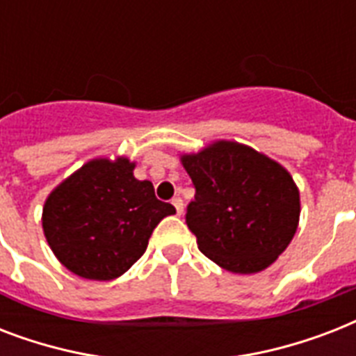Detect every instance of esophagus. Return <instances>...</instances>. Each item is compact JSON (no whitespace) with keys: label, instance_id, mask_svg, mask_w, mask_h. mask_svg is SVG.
<instances>
[{"label":"esophagus","instance_id":"1","mask_svg":"<svg viewBox=\"0 0 356 356\" xmlns=\"http://www.w3.org/2000/svg\"><path fill=\"white\" fill-rule=\"evenodd\" d=\"M172 205L175 207V211H177V214L181 216V214H183V200L177 195V197H173L172 200Z\"/></svg>","mask_w":356,"mask_h":356}]
</instances>
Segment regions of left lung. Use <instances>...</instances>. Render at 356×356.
<instances>
[{
  "label": "left lung",
  "instance_id": "obj_1",
  "mask_svg": "<svg viewBox=\"0 0 356 356\" xmlns=\"http://www.w3.org/2000/svg\"><path fill=\"white\" fill-rule=\"evenodd\" d=\"M183 166L195 188L186 225L205 257L233 273H257L288 248L299 222L290 173L236 142H216Z\"/></svg>",
  "mask_w": 356,
  "mask_h": 356
}]
</instances>
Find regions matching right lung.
Wrapping results in <instances>:
<instances>
[{
  "instance_id": "1",
  "label": "right lung",
  "mask_w": 356,
  "mask_h": 356,
  "mask_svg": "<svg viewBox=\"0 0 356 356\" xmlns=\"http://www.w3.org/2000/svg\"><path fill=\"white\" fill-rule=\"evenodd\" d=\"M127 159H97L53 190L44 205V234L75 275L111 281L144 254L153 229L175 214Z\"/></svg>"
}]
</instances>
